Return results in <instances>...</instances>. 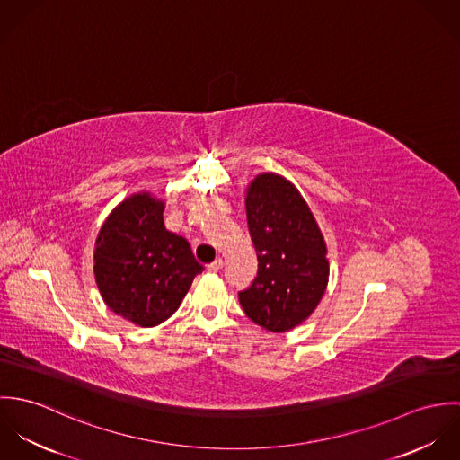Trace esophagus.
<instances>
[{"mask_svg": "<svg viewBox=\"0 0 460 460\" xmlns=\"http://www.w3.org/2000/svg\"><path fill=\"white\" fill-rule=\"evenodd\" d=\"M221 267H223V261H221V259H216L214 262H210L207 265V270H208V272H217Z\"/></svg>", "mask_w": 460, "mask_h": 460, "instance_id": "34e87169", "label": "esophagus"}]
</instances>
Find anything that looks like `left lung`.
Returning <instances> with one entry per match:
<instances>
[{
  "mask_svg": "<svg viewBox=\"0 0 460 460\" xmlns=\"http://www.w3.org/2000/svg\"><path fill=\"white\" fill-rule=\"evenodd\" d=\"M246 216L259 270L253 283L239 292V303L267 331L296 328L326 292L323 234L301 193L274 173L259 175L248 188Z\"/></svg>",
  "mask_w": 460,
  "mask_h": 460,
  "instance_id": "obj_1",
  "label": "left lung"
}]
</instances>
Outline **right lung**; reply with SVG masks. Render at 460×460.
Wrapping results in <instances>:
<instances>
[{
    "instance_id": "obj_1",
    "label": "right lung",
    "mask_w": 460,
    "mask_h": 460,
    "mask_svg": "<svg viewBox=\"0 0 460 460\" xmlns=\"http://www.w3.org/2000/svg\"><path fill=\"white\" fill-rule=\"evenodd\" d=\"M164 203L141 193L102 225L93 253L99 292L117 315L141 328L172 317L203 265L190 243L164 228Z\"/></svg>"
}]
</instances>
